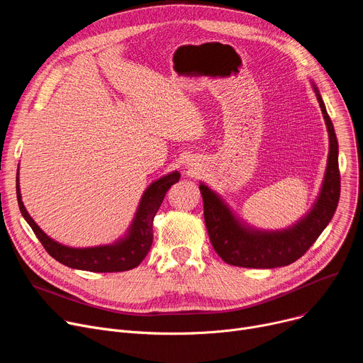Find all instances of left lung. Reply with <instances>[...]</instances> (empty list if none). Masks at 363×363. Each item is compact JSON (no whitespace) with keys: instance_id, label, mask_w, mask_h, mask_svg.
<instances>
[{"instance_id":"1","label":"left lung","mask_w":363,"mask_h":363,"mask_svg":"<svg viewBox=\"0 0 363 363\" xmlns=\"http://www.w3.org/2000/svg\"><path fill=\"white\" fill-rule=\"evenodd\" d=\"M312 88L327 125L330 151L319 194L306 215L284 230H259L237 216L216 191L200 182L207 233L223 262L255 269L287 266L309 250L333 219L340 199L338 143L325 104L313 82Z\"/></svg>"}]
</instances>
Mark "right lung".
<instances>
[{"instance_id":"1","label":"right lung","mask_w":363,"mask_h":363,"mask_svg":"<svg viewBox=\"0 0 363 363\" xmlns=\"http://www.w3.org/2000/svg\"><path fill=\"white\" fill-rule=\"evenodd\" d=\"M181 178L178 170L163 175L151 182L144 191L137 212L126 233L114 242L95 247H69L48 237L28 213L22 201L21 185H18V170L16 178L17 203L22 216L30 225L32 231L44 245L51 257L73 269L89 272H123L137 268L144 260L152 244V219L167 193V189Z\"/></svg>"}]
</instances>
